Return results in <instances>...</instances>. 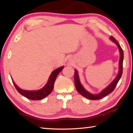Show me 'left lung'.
<instances>
[{
	"label": "left lung",
	"mask_w": 133,
	"mask_h": 133,
	"mask_svg": "<svg viewBox=\"0 0 133 133\" xmlns=\"http://www.w3.org/2000/svg\"><path fill=\"white\" fill-rule=\"evenodd\" d=\"M110 39H111L112 42L115 43L117 45L118 47L119 50L120 52V62H119V72L118 73V75L117 76L115 79L113 80L111 84H110L109 86L106 87L105 89L101 92L100 93L98 94H93L90 93L89 92L85 90L83 88L82 85L81 84L80 82L79 78H78V72L77 71L75 70V87L76 89L77 90V91L81 95L85 97V98H89L90 100H99L103 97H104L105 96H106L108 94H110V93L114 90L115 87H116L117 84L119 80L120 79V78L122 76L123 73V58H124V53L123 51L122 48H121L120 45L118 43L116 39L114 37L111 36L110 37Z\"/></svg>",
	"instance_id": "1"
}]
</instances>
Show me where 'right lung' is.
Instances as JSON below:
<instances>
[{
    "mask_svg": "<svg viewBox=\"0 0 133 133\" xmlns=\"http://www.w3.org/2000/svg\"><path fill=\"white\" fill-rule=\"evenodd\" d=\"M64 68L63 66L60 67L59 68L56 69L54 70L52 73H51L50 77L49 78V80L47 84L45 85V86L43 88L39 90L36 91H28V90H24L20 89L17 85L15 84V82L12 80L14 84L15 88L16 89L17 91L19 92L20 94L22 95L25 97L28 98L29 99L33 100H41L46 97L48 96L49 94H50L51 91H52L53 87H54V84H55L56 78L57 77V75L59 74V73Z\"/></svg>",
    "mask_w": 133,
    "mask_h": 133,
    "instance_id": "right-lung-1",
    "label": "right lung"
}]
</instances>
